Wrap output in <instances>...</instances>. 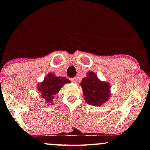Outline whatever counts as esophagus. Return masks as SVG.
Segmentation results:
<instances>
[{
    "label": "esophagus",
    "mask_w": 150,
    "mask_h": 150,
    "mask_svg": "<svg viewBox=\"0 0 150 150\" xmlns=\"http://www.w3.org/2000/svg\"><path fill=\"white\" fill-rule=\"evenodd\" d=\"M70 81H72V83H75L77 82V78H71Z\"/></svg>",
    "instance_id": "34e87169"
}]
</instances>
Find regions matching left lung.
Returning <instances> with one entry per match:
<instances>
[{"label":"left lung","mask_w":150,"mask_h":150,"mask_svg":"<svg viewBox=\"0 0 150 150\" xmlns=\"http://www.w3.org/2000/svg\"><path fill=\"white\" fill-rule=\"evenodd\" d=\"M83 88L86 103L92 106H101L110 96V86L108 83L101 81L93 72H89L80 84Z\"/></svg>","instance_id":"1"}]
</instances>
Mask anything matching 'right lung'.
Here are the masks:
<instances>
[{
	"label": "right lung",
	"mask_w": 150,
	"mask_h": 150,
	"mask_svg": "<svg viewBox=\"0 0 150 150\" xmlns=\"http://www.w3.org/2000/svg\"><path fill=\"white\" fill-rule=\"evenodd\" d=\"M70 81L67 78L57 77L52 73H48L44 81L38 84V90L40 92L41 97L45 99L46 103L51 104L54 102L55 95L59 93L61 88Z\"/></svg>",
	"instance_id": "right-lung-1"
}]
</instances>
